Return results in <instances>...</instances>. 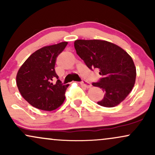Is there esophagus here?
I'll use <instances>...</instances> for the list:
<instances>
[{"mask_svg": "<svg viewBox=\"0 0 155 155\" xmlns=\"http://www.w3.org/2000/svg\"><path fill=\"white\" fill-rule=\"evenodd\" d=\"M80 84H81V86H84V87H86V88H90L92 87L91 84H90V82H88V81H85V80H83L82 81H81V82H80Z\"/></svg>", "mask_w": 155, "mask_h": 155, "instance_id": "esophagus-1", "label": "esophagus"}]
</instances>
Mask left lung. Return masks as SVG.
Masks as SVG:
<instances>
[{
    "instance_id": "1",
    "label": "left lung",
    "mask_w": 155,
    "mask_h": 155,
    "mask_svg": "<svg viewBox=\"0 0 155 155\" xmlns=\"http://www.w3.org/2000/svg\"><path fill=\"white\" fill-rule=\"evenodd\" d=\"M76 54L89 68L98 69L102 78L95 87L104 90L103 100L97 104L104 107H114L126 98L136 81V68L133 60L123 49L102 40H76Z\"/></svg>"
}]
</instances>
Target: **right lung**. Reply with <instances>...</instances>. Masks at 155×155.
Wrapping results in <instances>:
<instances>
[{
	"label": "right lung",
	"instance_id": "obj_1",
	"mask_svg": "<svg viewBox=\"0 0 155 155\" xmlns=\"http://www.w3.org/2000/svg\"><path fill=\"white\" fill-rule=\"evenodd\" d=\"M68 42L47 46L35 51L25 60L17 74V85L20 94L33 107L53 111L65 101L69 84L63 85L55 72L56 58ZM57 79L54 84L53 81Z\"/></svg>",
	"mask_w": 155,
	"mask_h": 155
}]
</instances>
